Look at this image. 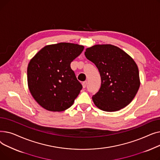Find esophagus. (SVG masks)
<instances>
[{
  "label": "esophagus",
  "instance_id": "1",
  "mask_svg": "<svg viewBox=\"0 0 160 160\" xmlns=\"http://www.w3.org/2000/svg\"><path fill=\"white\" fill-rule=\"evenodd\" d=\"M87 83H88V82H87V81H84V82H82V86H83V88H85L86 87Z\"/></svg>",
  "mask_w": 160,
  "mask_h": 160
}]
</instances>
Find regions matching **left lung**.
Returning <instances> with one entry per match:
<instances>
[{"label":"left lung","mask_w":160,"mask_h":160,"mask_svg":"<svg viewBox=\"0 0 160 160\" xmlns=\"http://www.w3.org/2000/svg\"><path fill=\"white\" fill-rule=\"evenodd\" d=\"M85 56L96 65L101 78V86L92 97L96 106L105 112H116L128 105L140 86L138 67L133 59L112 45L88 48Z\"/></svg>","instance_id":"obj_1"}]
</instances>
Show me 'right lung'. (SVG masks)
<instances>
[{
	"label": "right lung",
	"mask_w": 160,
	"mask_h": 160,
	"mask_svg": "<svg viewBox=\"0 0 160 160\" xmlns=\"http://www.w3.org/2000/svg\"><path fill=\"white\" fill-rule=\"evenodd\" d=\"M83 46L60 43L43 47L30 60L27 69L29 90L36 102L51 112L70 108L82 86L71 68V63Z\"/></svg>",
	"instance_id": "right-lung-1"
}]
</instances>
